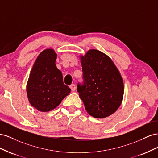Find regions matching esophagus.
I'll use <instances>...</instances> for the list:
<instances>
[{"mask_svg": "<svg viewBox=\"0 0 158 158\" xmlns=\"http://www.w3.org/2000/svg\"><path fill=\"white\" fill-rule=\"evenodd\" d=\"M70 88L72 91H75L76 90V85H75V84H71L70 85Z\"/></svg>", "mask_w": 158, "mask_h": 158, "instance_id": "34e87169", "label": "esophagus"}]
</instances>
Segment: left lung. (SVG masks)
Here are the masks:
<instances>
[{"mask_svg": "<svg viewBox=\"0 0 158 158\" xmlns=\"http://www.w3.org/2000/svg\"><path fill=\"white\" fill-rule=\"evenodd\" d=\"M83 82L77 85L86 111L95 118H105L121 106L124 94L122 77L109 57L91 49L81 56Z\"/></svg>", "mask_w": 158, "mask_h": 158, "instance_id": "8db88e82", "label": "left lung"}]
</instances>
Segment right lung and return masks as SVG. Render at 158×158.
Returning a JSON list of instances; mask_svg holds the SVG:
<instances>
[{"mask_svg":"<svg viewBox=\"0 0 158 158\" xmlns=\"http://www.w3.org/2000/svg\"><path fill=\"white\" fill-rule=\"evenodd\" d=\"M53 49L43 51L33 66L27 84V95L31 106L41 112L56 108L70 92L64 84L63 74L56 68Z\"/></svg>","mask_w":158,"mask_h":158,"instance_id":"add662e5","label":"right lung"}]
</instances>
